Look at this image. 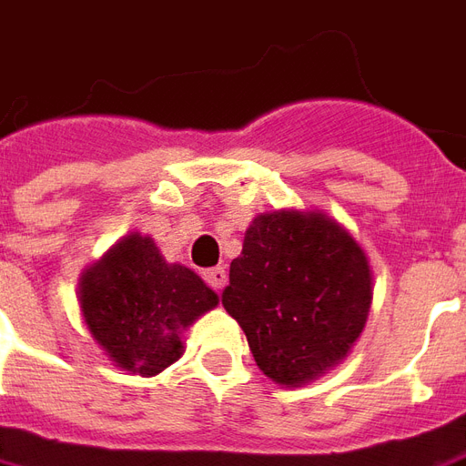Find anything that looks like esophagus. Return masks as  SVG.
I'll use <instances>...</instances> for the list:
<instances>
[{
	"instance_id": "1",
	"label": "esophagus",
	"mask_w": 466,
	"mask_h": 466,
	"mask_svg": "<svg viewBox=\"0 0 466 466\" xmlns=\"http://www.w3.org/2000/svg\"><path fill=\"white\" fill-rule=\"evenodd\" d=\"M204 279L209 282V288H214L219 292V289H224V285H227V269H224V267H211V269L204 272Z\"/></svg>"
}]
</instances>
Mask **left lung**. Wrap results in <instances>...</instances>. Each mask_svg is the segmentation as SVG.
Wrapping results in <instances>:
<instances>
[{
    "instance_id": "8db88e82",
    "label": "left lung",
    "mask_w": 466,
    "mask_h": 466,
    "mask_svg": "<svg viewBox=\"0 0 466 466\" xmlns=\"http://www.w3.org/2000/svg\"><path fill=\"white\" fill-rule=\"evenodd\" d=\"M373 275L360 244L323 211L259 214L232 259L224 310L259 370L300 386L340 363L366 328Z\"/></svg>"
}]
</instances>
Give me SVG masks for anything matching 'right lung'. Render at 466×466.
Masks as SVG:
<instances>
[{
    "instance_id": "obj_1",
    "label": "right lung",
    "mask_w": 466,
    "mask_h": 466,
    "mask_svg": "<svg viewBox=\"0 0 466 466\" xmlns=\"http://www.w3.org/2000/svg\"><path fill=\"white\" fill-rule=\"evenodd\" d=\"M217 292L184 265H168L151 237L133 232L80 275L90 333L118 369L156 376L184 353L181 333L217 308Z\"/></svg>"
}]
</instances>
